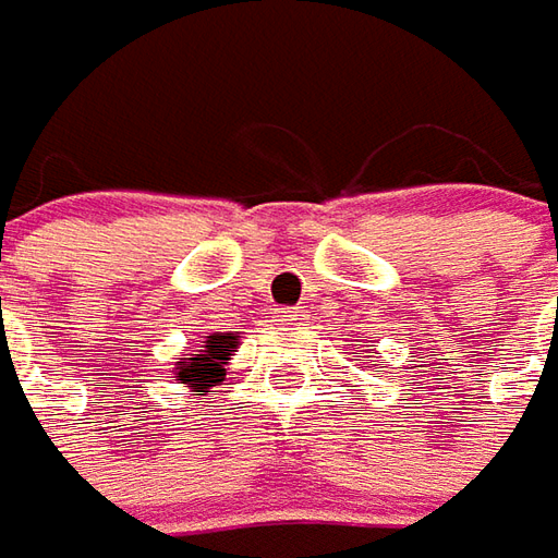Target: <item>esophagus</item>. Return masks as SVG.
<instances>
[{
  "label": "esophagus",
  "instance_id": "obj_1",
  "mask_svg": "<svg viewBox=\"0 0 558 558\" xmlns=\"http://www.w3.org/2000/svg\"><path fill=\"white\" fill-rule=\"evenodd\" d=\"M306 319V313L301 306H282L279 310V323L282 325H301Z\"/></svg>",
  "mask_w": 558,
  "mask_h": 558
}]
</instances>
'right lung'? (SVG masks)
<instances>
[{"instance_id":"add662e5","label":"right lung","mask_w":558,"mask_h":558,"mask_svg":"<svg viewBox=\"0 0 558 558\" xmlns=\"http://www.w3.org/2000/svg\"><path fill=\"white\" fill-rule=\"evenodd\" d=\"M235 347H239V340L233 335H208V340H202V350L190 353L186 362L178 365L174 375L196 396H205L215 384L223 380V372H227L223 365L235 353Z\"/></svg>"}]
</instances>
